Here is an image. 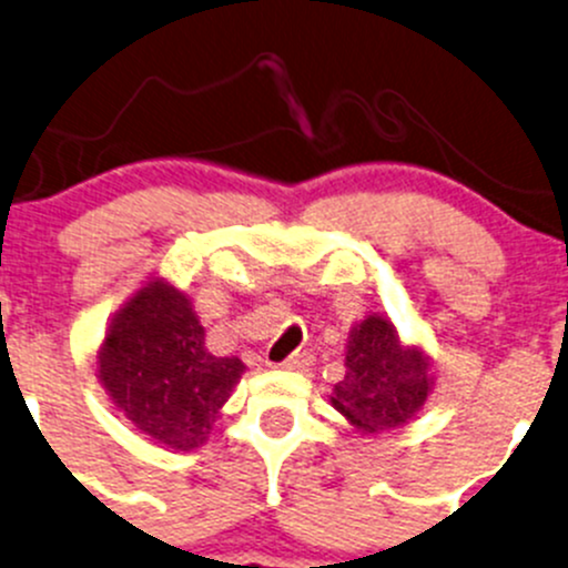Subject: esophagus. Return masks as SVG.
<instances>
[{
  "label": "esophagus",
  "instance_id": "34e87169",
  "mask_svg": "<svg viewBox=\"0 0 568 568\" xmlns=\"http://www.w3.org/2000/svg\"><path fill=\"white\" fill-rule=\"evenodd\" d=\"M310 362H313V354L302 351V354L288 356V359L280 364V367H283V369H304V367H310Z\"/></svg>",
  "mask_w": 568,
  "mask_h": 568
}]
</instances>
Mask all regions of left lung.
I'll return each instance as SVG.
<instances>
[{
  "label": "left lung",
  "instance_id": "left-lung-1",
  "mask_svg": "<svg viewBox=\"0 0 568 568\" xmlns=\"http://www.w3.org/2000/svg\"><path fill=\"white\" fill-rule=\"evenodd\" d=\"M435 389L433 359L422 343H405L389 315L356 321L345 343V378L332 405L362 435L405 427Z\"/></svg>",
  "mask_w": 568,
  "mask_h": 568
}]
</instances>
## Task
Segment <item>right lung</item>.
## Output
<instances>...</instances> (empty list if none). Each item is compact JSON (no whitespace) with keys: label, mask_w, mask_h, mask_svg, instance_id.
Segmentation results:
<instances>
[{"label":"right lung","mask_w":568,"mask_h":568,"mask_svg":"<svg viewBox=\"0 0 568 568\" xmlns=\"http://www.w3.org/2000/svg\"><path fill=\"white\" fill-rule=\"evenodd\" d=\"M239 356H214L193 302L160 274L113 313L98 348V381L111 403L165 449L206 444L244 375Z\"/></svg>","instance_id":"1"}]
</instances>
